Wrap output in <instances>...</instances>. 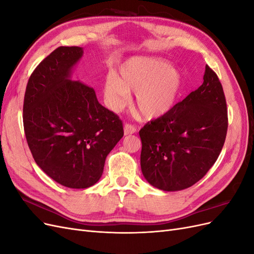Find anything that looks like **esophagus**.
<instances>
[{"label":"esophagus","instance_id":"esophagus-1","mask_svg":"<svg viewBox=\"0 0 254 254\" xmlns=\"http://www.w3.org/2000/svg\"><path fill=\"white\" fill-rule=\"evenodd\" d=\"M134 132H136V127L132 124H130V123H125L124 133L127 135V134H132Z\"/></svg>","mask_w":254,"mask_h":254}]
</instances>
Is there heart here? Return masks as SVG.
I'll return each mask as SVG.
<instances>
[{"instance_id": "1", "label": "heart", "mask_w": 254, "mask_h": 254, "mask_svg": "<svg viewBox=\"0 0 254 254\" xmlns=\"http://www.w3.org/2000/svg\"><path fill=\"white\" fill-rule=\"evenodd\" d=\"M121 78L110 74L105 82L109 107L119 111L136 94V108L143 118L152 120L170 112L180 97L183 77L178 68L150 57L129 59L120 68Z\"/></svg>"}]
</instances>
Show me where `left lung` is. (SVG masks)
<instances>
[{
  "mask_svg": "<svg viewBox=\"0 0 254 254\" xmlns=\"http://www.w3.org/2000/svg\"><path fill=\"white\" fill-rule=\"evenodd\" d=\"M227 130L224 89L217 74L205 65L200 87L140 130L145 179L167 191L191 187L216 162Z\"/></svg>",
  "mask_w": 254,
  "mask_h": 254,
  "instance_id": "left-lung-1",
  "label": "left lung"
}]
</instances>
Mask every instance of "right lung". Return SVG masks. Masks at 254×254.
<instances>
[{"mask_svg": "<svg viewBox=\"0 0 254 254\" xmlns=\"http://www.w3.org/2000/svg\"><path fill=\"white\" fill-rule=\"evenodd\" d=\"M81 55L78 47L53 51L30 75L23 103V126L36 163L71 189L95 184L106 157L124 135L119 115L98 103L94 89L68 79Z\"/></svg>", "mask_w": 254, "mask_h": 254, "instance_id": "1", "label": "right lung"}]
</instances>
